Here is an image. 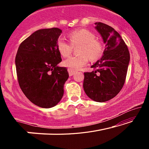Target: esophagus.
Segmentation results:
<instances>
[{
	"mask_svg": "<svg viewBox=\"0 0 149 149\" xmlns=\"http://www.w3.org/2000/svg\"><path fill=\"white\" fill-rule=\"evenodd\" d=\"M68 73H69V75L70 76H72L73 75H74L75 73V71L74 70H72L71 68H68Z\"/></svg>",
	"mask_w": 149,
	"mask_h": 149,
	"instance_id": "esophagus-1",
	"label": "esophagus"
}]
</instances>
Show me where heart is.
<instances>
[{
	"instance_id": "b5f03b06",
	"label": "heart",
	"mask_w": 149,
	"mask_h": 149,
	"mask_svg": "<svg viewBox=\"0 0 149 149\" xmlns=\"http://www.w3.org/2000/svg\"><path fill=\"white\" fill-rule=\"evenodd\" d=\"M70 42L62 37L57 40L58 51L63 57H68L71 54L73 47L79 46L77 56H71L65 60L64 66L72 70H78L87 64L89 58L95 61L102 56L103 45L99 40L95 38V35L86 29L74 30L68 34Z\"/></svg>"
}]
</instances>
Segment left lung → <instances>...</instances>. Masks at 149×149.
Instances as JSON below:
<instances>
[{
	"mask_svg": "<svg viewBox=\"0 0 149 149\" xmlns=\"http://www.w3.org/2000/svg\"><path fill=\"white\" fill-rule=\"evenodd\" d=\"M95 25L106 47L100 60L91 65L95 71L84 73V89L91 99L103 102L116 97L122 89L130 55L124 41L114 28L101 22Z\"/></svg>",
	"mask_w": 149,
	"mask_h": 149,
	"instance_id": "1",
	"label": "left lung"
}]
</instances>
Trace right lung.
<instances>
[{
  "label": "right lung",
  "instance_id": "obj_1",
  "mask_svg": "<svg viewBox=\"0 0 149 149\" xmlns=\"http://www.w3.org/2000/svg\"><path fill=\"white\" fill-rule=\"evenodd\" d=\"M62 30L56 27L37 30L20 44L15 63L19 85L26 97L39 107L56 106L64 95L68 79L56 42Z\"/></svg>",
  "mask_w": 149,
  "mask_h": 149
}]
</instances>
